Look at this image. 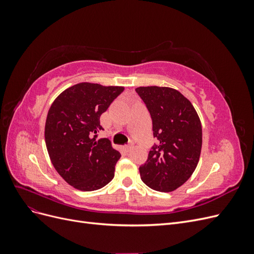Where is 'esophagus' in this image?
Listing matches in <instances>:
<instances>
[{
    "instance_id": "34e87169",
    "label": "esophagus",
    "mask_w": 254,
    "mask_h": 254,
    "mask_svg": "<svg viewBox=\"0 0 254 254\" xmlns=\"http://www.w3.org/2000/svg\"><path fill=\"white\" fill-rule=\"evenodd\" d=\"M132 148H133V144H129V145L124 146V147H123V149H124L125 152H129Z\"/></svg>"
}]
</instances>
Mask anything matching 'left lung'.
<instances>
[{
    "label": "left lung",
    "instance_id": "obj_1",
    "mask_svg": "<svg viewBox=\"0 0 254 254\" xmlns=\"http://www.w3.org/2000/svg\"><path fill=\"white\" fill-rule=\"evenodd\" d=\"M150 113L159 144L140 166L142 181L150 189L173 191L196 170L202 146L201 122L189 99L168 87L135 89Z\"/></svg>",
    "mask_w": 254,
    "mask_h": 254
}]
</instances>
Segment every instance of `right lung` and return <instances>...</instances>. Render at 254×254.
Returning <instances> with one entry per match:
<instances>
[{"mask_svg":"<svg viewBox=\"0 0 254 254\" xmlns=\"http://www.w3.org/2000/svg\"><path fill=\"white\" fill-rule=\"evenodd\" d=\"M124 87L80 82L53 102L44 137L52 164L73 188L83 191L104 188L114 177L121 153L108 139L96 140L103 130L101 115Z\"/></svg>","mask_w":254,"mask_h":254,"instance_id":"add662e5","label":"right lung"}]
</instances>
